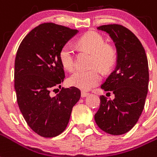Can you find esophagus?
<instances>
[{
	"mask_svg": "<svg viewBox=\"0 0 157 157\" xmlns=\"http://www.w3.org/2000/svg\"><path fill=\"white\" fill-rule=\"evenodd\" d=\"M89 95V93L87 92H84V91H82L81 92V96H82V98H85V97H87V96Z\"/></svg>",
	"mask_w": 157,
	"mask_h": 157,
	"instance_id": "obj_1",
	"label": "esophagus"
}]
</instances>
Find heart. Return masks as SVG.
Segmentation results:
<instances>
[{
  "instance_id": "obj_1",
  "label": "heart",
  "mask_w": 157,
  "mask_h": 157,
  "mask_svg": "<svg viewBox=\"0 0 157 157\" xmlns=\"http://www.w3.org/2000/svg\"><path fill=\"white\" fill-rule=\"evenodd\" d=\"M78 44L82 50L92 53L91 66H98L101 70L107 71L115 65L116 52L110 45L105 44L104 37L96 32H88L79 37ZM75 48L66 43L59 51V58L62 66L68 71L75 67ZM101 76L97 68L90 70H78L73 73L68 78V83L82 90H88L100 82Z\"/></svg>"
}]
</instances>
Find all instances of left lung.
I'll use <instances>...</instances> for the list:
<instances>
[{
	"label": "left lung",
	"instance_id": "1",
	"mask_svg": "<svg viewBox=\"0 0 157 157\" xmlns=\"http://www.w3.org/2000/svg\"><path fill=\"white\" fill-rule=\"evenodd\" d=\"M109 33L117 49V63L101 87L115 99L100 97V107L94 115L99 128L111 135L127 133L143 112L148 91L149 72L145 50L129 29L120 24L98 27Z\"/></svg>",
	"mask_w": 157,
	"mask_h": 157
}]
</instances>
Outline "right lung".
Masks as SVG:
<instances>
[{
  "mask_svg": "<svg viewBox=\"0 0 157 157\" xmlns=\"http://www.w3.org/2000/svg\"><path fill=\"white\" fill-rule=\"evenodd\" d=\"M77 33V29L44 23L26 35L17 51L14 89L18 105L31 129L43 138H53L65 130L81 96L75 87L61 88L52 96L65 77L59 51Z\"/></svg>",
  "mask_w": 157,
  "mask_h": 157,
  "instance_id": "right-lung-1",
  "label": "right lung"
}]
</instances>
